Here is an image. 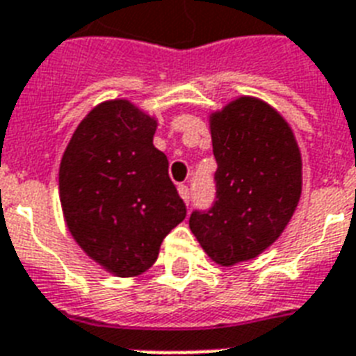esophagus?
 I'll list each match as a JSON object with an SVG mask.
<instances>
[{
  "instance_id": "obj_1",
  "label": "esophagus",
  "mask_w": 356,
  "mask_h": 356,
  "mask_svg": "<svg viewBox=\"0 0 356 356\" xmlns=\"http://www.w3.org/2000/svg\"><path fill=\"white\" fill-rule=\"evenodd\" d=\"M177 190H179V195L184 199V203H190V188H188L186 184H179Z\"/></svg>"
}]
</instances>
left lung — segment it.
<instances>
[{
    "label": "left lung",
    "instance_id": "1",
    "mask_svg": "<svg viewBox=\"0 0 356 356\" xmlns=\"http://www.w3.org/2000/svg\"><path fill=\"white\" fill-rule=\"evenodd\" d=\"M210 133L216 201L193 210L190 230L213 261L230 267L256 258L287 227L302 193V157L285 118L259 98L212 113Z\"/></svg>",
    "mask_w": 356,
    "mask_h": 356
}]
</instances>
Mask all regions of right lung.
Returning <instances> with one entry per match:
<instances>
[{
	"mask_svg": "<svg viewBox=\"0 0 356 356\" xmlns=\"http://www.w3.org/2000/svg\"><path fill=\"white\" fill-rule=\"evenodd\" d=\"M157 120L128 100L98 104L78 124L60 163V203L69 232L115 276L152 267L163 239L186 218L153 146Z\"/></svg>",
	"mask_w": 356,
	"mask_h": 356,
	"instance_id": "obj_1",
	"label": "right lung"
}]
</instances>
